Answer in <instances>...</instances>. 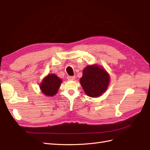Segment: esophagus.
Masks as SVG:
<instances>
[{
    "mask_svg": "<svg viewBox=\"0 0 150 150\" xmlns=\"http://www.w3.org/2000/svg\"><path fill=\"white\" fill-rule=\"evenodd\" d=\"M68 80L73 81V80H75V76H68Z\"/></svg>",
    "mask_w": 150,
    "mask_h": 150,
    "instance_id": "1",
    "label": "esophagus"
}]
</instances>
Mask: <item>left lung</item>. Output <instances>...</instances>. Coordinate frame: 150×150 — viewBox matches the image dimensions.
<instances>
[{
    "instance_id": "1",
    "label": "left lung",
    "mask_w": 150,
    "mask_h": 150,
    "mask_svg": "<svg viewBox=\"0 0 150 150\" xmlns=\"http://www.w3.org/2000/svg\"><path fill=\"white\" fill-rule=\"evenodd\" d=\"M80 83L88 96L98 97L108 89L110 77L103 67L98 64L87 66L82 71Z\"/></svg>"
}]
</instances>
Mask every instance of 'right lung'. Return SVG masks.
<instances>
[{"label":"right lung","mask_w":150,"mask_h":150,"mask_svg":"<svg viewBox=\"0 0 150 150\" xmlns=\"http://www.w3.org/2000/svg\"><path fill=\"white\" fill-rule=\"evenodd\" d=\"M62 82V79L55 74L50 73L44 77L39 87L41 92L46 97H53L57 93Z\"/></svg>","instance_id":"add662e5"}]
</instances>
